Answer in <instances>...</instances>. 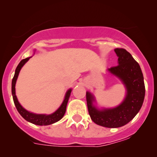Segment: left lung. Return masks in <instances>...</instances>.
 I'll list each match as a JSON object with an SVG mask.
<instances>
[{
    "label": "left lung",
    "instance_id": "left-lung-1",
    "mask_svg": "<svg viewBox=\"0 0 157 157\" xmlns=\"http://www.w3.org/2000/svg\"><path fill=\"white\" fill-rule=\"evenodd\" d=\"M119 65L109 69L119 77L127 89L125 100L117 108L98 111L92 106L93 96L86 92L89 113L94 123L107 128H118L128 124L137 114L142 106L145 96L144 76L139 63L124 48L114 49Z\"/></svg>",
    "mask_w": 157,
    "mask_h": 157
}]
</instances>
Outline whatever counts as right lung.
<instances>
[{"label": "right lung", "mask_w": 157, "mask_h": 157, "mask_svg": "<svg viewBox=\"0 0 157 157\" xmlns=\"http://www.w3.org/2000/svg\"><path fill=\"white\" fill-rule=\"evenodd\" d=\"M30 58H26V59H23L21 61L18 66L16 67V71H15V74L12 80V95L13 98V101L16 106L17 110L19 112V113L21 115L23 119L26 120V121L31 122V123L36 124V125H39V126H46L49 125V124H53L55 122H57L59 121L60 119H61L64 116V113L66 112V106H67V103L69 98L71 92V89H69L67 91V93L66 94L65 98H64L63 102L62 103L61 106H60V108L58 110L51 115H43V114H36V113H33L29 112L25 110V109H23L21 105L19 104L17 99V97L16 96V91H15V86H16V82L18 78V74L20 72L21 68H22V66L26 63Z\"/></svg>", "instance_id": "right-lung-1"}]
</instances>
